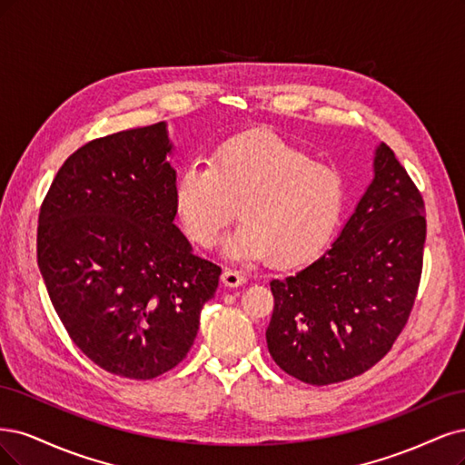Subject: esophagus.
Wrapping results in <instances>:
<instances>
[{
    "label": "esophagus",
    "instance_id": "obj_1",
    "mask_svg": "<svg viewBox=\"0 0 465 465\" xmlns=\"http://www.w3.org/2000/svg\"><path fill=\"white\" fill-rule=\"evenodd\" d=\"M222 280H223V283H226V286L237 288V286H242V283L247 282V276L242 271H237V268H223Z\"/></svg>",
    "mask_w": 465,
    "mask_h": 465
}]
</instances>
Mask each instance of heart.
I'll use <instances>...</instances> for the list:
<instances>
[{
	"label": "heart",
	"instance_id": "b5f03b06",
	"mask_svg": "<svg viewBox=\"0 0 465 465\" xmlns=\"http://www.w3.org/2000/svg\"><path fill=\"white\" fill-rule=\"evenodd\" d=\"M175 211L185 233L208 249L237 220L230 257L274 266L312 261L334 237L346 185L338 170L276 134L259 133L223 143L211 162H191L175 182Z\"/></svg>",
	"mask_w": 465,
	"mask_h": 465
}]
</instances>
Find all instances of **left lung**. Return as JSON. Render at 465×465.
<instances>
[{"mask_svg":"<svg viewBox=\"0 0 465 465\" xmlns=\"http://www.w3.org/2000/svg\"><path fill=\"white\" fill-rule=\"evenodd\" d=\"M425 203L384 143L374 179L321 259L271 282L266 343L293 379L324 386L363 374L408 324L423 271Z\"/></svg>","mask_w":465,"mask_h":465,"instance_id":"8db88e82","label":"left lung"}]
</instances>
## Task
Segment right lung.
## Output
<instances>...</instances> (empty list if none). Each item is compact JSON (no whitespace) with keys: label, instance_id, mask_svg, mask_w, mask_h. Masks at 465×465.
Wrapping results in <instances>:
<instances>
[{"label":"right lung","instance_id":"obj_1","mask_svg":"<svg viewBox=\"0 0 465 465\" xmlns=\"http://www.w3.org/2000/svg\"><path fill=\"white\" fill-rule=\"evenodd\" d=\"M166 124L83 144L38 214V266L69 338L93 363L151 381L185 359L222 268L175 220Z\"/></svg>","mask_w":465,"mask_h":465}]
</instances>
